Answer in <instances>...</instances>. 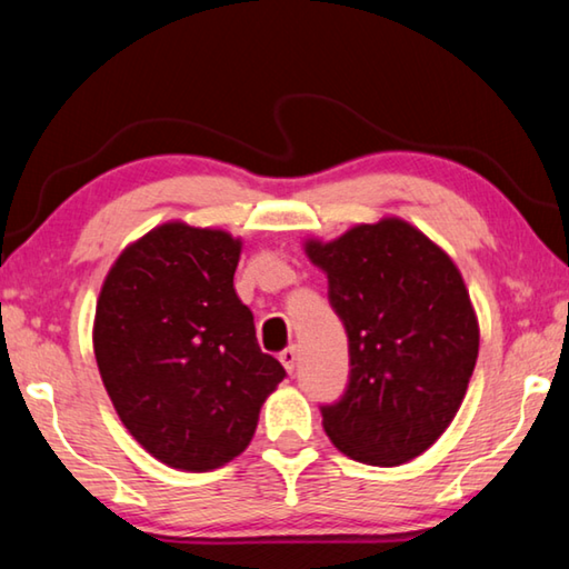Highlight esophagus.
Returning <instances> with one entry per match:
<instances>
[{
    "instance_id": "esophagus-1",
    "label": "esophagus",
    "mask_w": 569,
    "mask_h": 569,
    "mask_svg": "<svg viewBox=\"0 0 569 569\" xmlns=\"http://www.w3.org/2000/svg\"><path fill=\"white\" fill-rule=\"evenodd\" d=\"M278 359H281V363L286 366V371H288V373H293V369H296V361H298V351H296V346H288V349H283L281 353H278Z\"/></svg>"
}]
</instances>
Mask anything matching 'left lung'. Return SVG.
Masks as SVG:
<instances>
[{"instance_id": "left-lung-1", "label": "left lung", "mask_w": 569, "mask_h": 569, "mask_svg": "<svg viewBox=\"0 0 569 569\" xmlns=\"http://www.w3.org/2000/svg\"><path fill=\"white\" fill-rule=\"evenodd\" d=\"M306 253L329 276L349 336V383L321 407L326 435L363 465L419 457L455 419L477 363L479 329L457 266L399 218L308 240Z\"/></svg>"}]
</instances>
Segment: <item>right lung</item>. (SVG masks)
I'll return each instance as SVG.
<instances>
[{"label": "right lung", "instance_id": "add662e5", "mask_svg": "<svg viewBox=\"0 0 569 569\" xmlns=\"http://www.w3.org/2000/svg\"><path fill=\"white\" fill-rule=\"evenodd\" d=\"M240 240L168 223L110 268L94 313V359L130 435L168 467L208 471L253 439L286 369L256 339L233 288Z\"/></svg>", "mask_w": 569, "mask_h": 569}]
</instances>
